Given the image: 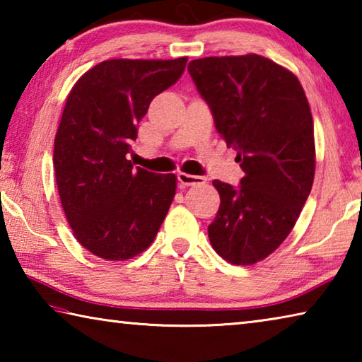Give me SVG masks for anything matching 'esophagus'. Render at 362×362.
<instances>
[{
    "instance_id": "esophagus-1",
    "label": "esophagus",
    "mask_w": 362,
    "mask_h": 362,
    "mask_svg": "<svg viewBox=\"0 0 362 362\" xmlns=\"http://www.w3.org/2000/svg\"><path fill=\"white\" fill-rule=\"evenodd\" d=\"M177 179H179L180 187H196V185H204L206 179L204 177H199V175H189L185 173H180L177 174Z\"/></svg>"
}]
</instances>
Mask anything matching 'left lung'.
<instances>
[{"label": "left lung", "instance_id": "left-lung-1", "mask_svg": "<svg viewBox=\"0 0 362 362\" xmlns=\"http://www.w3.org/2000/svg\"><path fill=\"white\" fill-rule=\"evenodd\" d=\"M188 71L244 170L238 187L212 182L220 207L209 241L233 265H252L289 236L313 187L308 100L292 71L257 54L196 59Z\"/></svg>", "mask_w": 362, "mask_h": 362}]
</instances>
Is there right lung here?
Segmentation results:
<instances>
[{
    "label": "right lung",
    "instance_id": "1",
    "mask_svg": "<svg viewBox=\"0 0 362 362\" xmlns=\"http://www.w3.org/2000/svg\"><path fill=\"white\" fill-rule=\"evenodd\" d=\"M185 65L187 57L103 60L66 97L52 158L60 203L78 243L100 259L144 252L173 203L177 177L134 168L127 153L150 102Z\"/></svg>",
    "mask_w": 362,
    "mask_h": 362
}]
</instances>
